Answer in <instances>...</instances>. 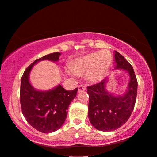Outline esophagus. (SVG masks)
<instances>
[{"label":"esophagus","mask_w":157,"mask_h":157,"mask_svg":"<svg viewBox=\"0 0 157 157\" xmlns=\"http://www.w3.org/2000/svg\"><path fill=\"white\" fill-rule=\"evenodd\" d=\"M86 90V87H85L84 86H79L78 87V92H83V91H85Z\"/></svg>","instance_id":"esophagus-1"}]
</instances>
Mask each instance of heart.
Listing matches in <instances>:
<instances>
[{"label":"heart","mask_w":157,"mask_h":157,"mask_svg":"<svg viewBox=\"0 0 157 157\" xmlns=\"http://www.w3.org/2000/svg\"><path fill=\"white\" fill-rule=\"evenodd\" d=\"M109 52L101 51L76 58L71 64L69 74L76 76L77 74L86 73L87 78L91 82L100 80L109 69L110 64V58Z\"/></svg>","instance_id":"heart-1"}]
</instances>
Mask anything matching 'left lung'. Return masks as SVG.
I'll return each instance as SVG.
<instances>
[{
	"label": "left lung",
	"mask_w": 157,
	"mask_h": 157,
	"mask_svg": "<svg viewBox=\"0 0 157 157\" xmlns=\"http://www.w3.org/2000/svg\"><path fill=\"white\" fill-rule=\"evenodd\" d=\"M115 69L129 74V81L121 95L106 89L109 76L100 83L88 87V117L91 124L101 132H112L126 123L132 113L137 95L138 82L132 66L117 51L114 52Z\"/></svg>",
	"instance_id": "1"
}]
</instances>
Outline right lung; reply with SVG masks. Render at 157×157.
I'll list each match as a JSON object with an SVG mask.
<instances>
[{"mask_svg":"<svg viewBox=\"0 0 157 157\" xmlns=\"http://www.w3.org/2000/svg\"><path fill=\"white\" fill-rule=\"evenodd\" d=\"M60 53H53L37 59L25 69L21 80L20 102L26 121L42 133H52L60 129L67 115L69 104L76 96L78 88L67 91L60 84L48 90L35 88L30 81L34 65L42 60L58 62Z\"/></svg>","mask_w":157,"mask_h":157,"instance_id":"add662e5","label":"right lung"}]
</instances>
